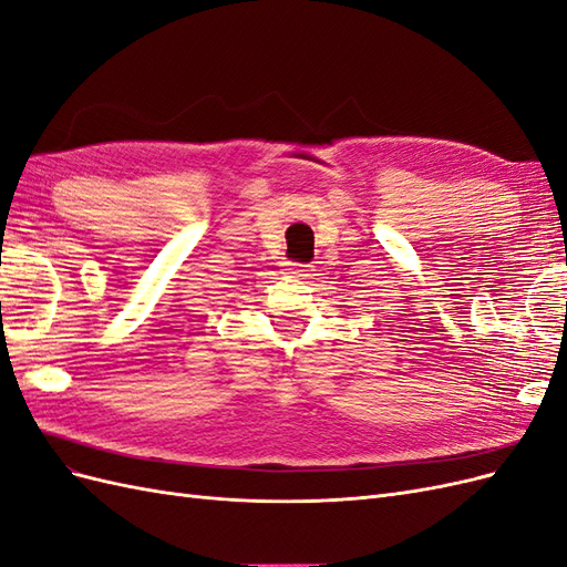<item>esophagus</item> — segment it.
I'll use <instances>...</instances> for the list:
<instances>
[{
	"mask_svg": "<svg viewBox=\"0 0 567 567\" xmlns=\"http://www.w3.org/2000/svg\"><path fill=\"white\" fill-rule=\"evenodd\" d=\"M312 271H315L312 265H290V267H286V274L290 279H310V277H315Z\"/></svg>",
	"mask_w": 567,
	"mask_h": 567,
	"instance_id": "esophagus-1",
	"label": "esophagus"
}]
</instances>
